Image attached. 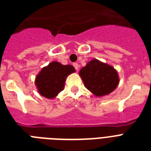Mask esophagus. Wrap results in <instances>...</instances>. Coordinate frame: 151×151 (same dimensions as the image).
I'll return each mask as SVG.
<instances>
[{"label": "esophagus", "instance_id": "1", "mask_svg": "<svg viewBox=\"0 0 151 151\" xmlns=\"http://www.w3.org/2000/svg\"><path fill=\"white\" fill-rule=\"evenodd\" d=\"M73 67L75 68L76 70H78V69H79V65H78L77 63H73Z\"/></svg>", "mask_w": 151, "mask_h": 151}]
</instances>
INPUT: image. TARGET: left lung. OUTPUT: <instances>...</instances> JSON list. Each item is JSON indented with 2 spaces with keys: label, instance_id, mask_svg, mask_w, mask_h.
I'll list each match as a JSON object with an SVG mask.
<instances>
[{
  "label": "left lung",
  "instance_id": "obj_1",
  "mask_svg": "<svg viewBox=\"0 0 151 151\" xmlns=\"http://www.w3.org/2000/svg\"><path fill=\"white\" fill-rule=\"evenodd\" d=\"M85 86L96 96L110 94L118 85L117 71L108 64L93 59L79 73Z\"/></svg>",
  "mask_w": 151,
  "mask_h": 151
}]
</instances>
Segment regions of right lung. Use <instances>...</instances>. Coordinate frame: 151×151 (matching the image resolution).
<instances>
[{"label":"right lung","instance_id":"1","mask_svg":"<svg viewBox=\"0 0 151 151\" xmlns=\"http://www.w3.org/2000/svg\"><path fill=\"white\" fill-rule=\"evenodd\" d=\"M75 69L71 65H62L52 62L44 67L37 76L36 84L39 93L48 99H52L63 90L66 77L73 73Z\"/></svg>","mask_w":151,"mask_h":151}]
</instances>
